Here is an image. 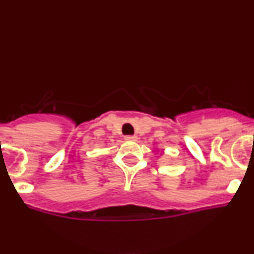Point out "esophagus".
<instances>
[{
  "label": "esophagus",
  "mask_w": 254,
  "mask_h": 254,
  "mask_svg": "<svg viewBox=\"0 0 254 254\" xmlns=\"http://www.w3.org/2000/svg\"><path fill=\"white\" fill-rule=\"evenodd\" d=\"M127 141H137V136H125Z\"/></svg>",
  "instance_id": "obj_1"
}]
</instances>
